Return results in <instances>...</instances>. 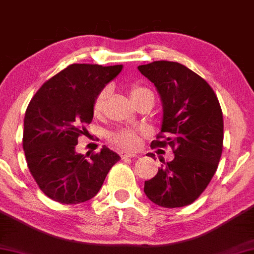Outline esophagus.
Returning <instances> with one entry per match:
<instances>
[{"instance_id": "obj_1", "label": "esophagus", "mask_w": 254, "mask_h": 254, "mask_svg": "<svg viewBox=\"0 0 254 254\" xmlns=\"http://www.w3.org/2000/svg\"><path fill=\"white\" fill-rule=\"evenodd\" d=\"M136 154L127 153V151H121V157L122 159H127V157H135Z\"/></svg>"}]
</instances>
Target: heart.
<instances>
[{
    "label": "heart",
    "instance_id": "obj_1",
    "mask_svg": "<svg viewBox=\"0 0 254 254\" xmlns=\"http://www.w3.org/2000/svg\"><path fill=\"white\" fill-rule=\"evenodd\" d=\"M111 92H112L111 86L104 87V88L99 92V94L97 95V98H95L94 100V105H93V109H94L95 113H100L101 111L104 110L105 103H106V100L111 95ZM149 93H151L149 89L144 88V87H141V86H137V84H133L130 89V97L132 99V101H135L139 97H142V95L149 94ZM111 141L117 143L119 147H122L123 149L131 150V149H135L137 145H138L139 137L135 131L119 130L111 135Z\"/></svg>",
    "mask_w": 254,
    "mask_h": 254
}]
</instances>
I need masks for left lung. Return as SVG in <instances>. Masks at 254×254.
I'll list each match as a JSON object with an SVG mask.
<instances>
[{
	"instance_id": "obj_1",
	"label": "left lung",
	"mask_w": 254,
	"mask_h": 254,
	"mask_svg": "<svg viewBox=\"0 0 254 254\" xmlns=\"http://www.w3.org/2000/svg\"><path fill=\"white\" fill-rule=\"evenodd\" d=\"M162 104L160 133L151 147L171 145L174 157L144 182V193L164 208L193 203L214 177L223 147V116L208 82L183 64L168 61L138 65ZM154 157L155 154L148 153Z\"/></svg>"
}]
</instances>
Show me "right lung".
Returning <instances> with one entry per match:
<instances>
[{"instance_id":"obj_1","label":"right lung","mask_w":254,"mask_h":254,"mask_svg":"<svg viewBox=\"0 0 254 254\" xmlns=\"http://www.w3.org/2000/svg\"><path fill=\"white\" fill-rule=\"evenodd\" d=\"M123 65L71 64L40 87L25 113L26 161L39 189L63 204L89 200L121 156L106 145L86 159L75 150L94 116V100Z\"/></svg>"}]
</instances>
